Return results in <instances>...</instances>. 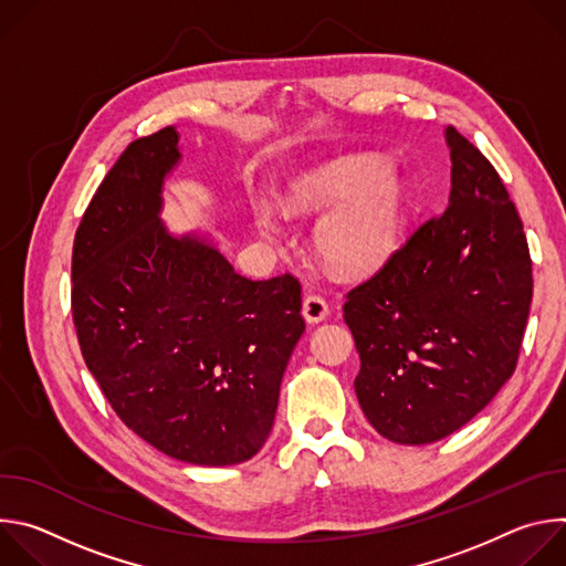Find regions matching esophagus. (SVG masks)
Here are the masks:
<instances>
[{
	"label": "esophagus",
	"instance_id": "1",
	"mask_svg": "<svg viewBox=\"0 0 566 566\" xmlns=\"http://www.w3.org/2000/svg\"><path fill=\"white\" fill-rule=\"evenodd\" d=\"M302 315L306 322H311V325H315V322H322L327 315H329V304L327 300L322 295H306L304 302H302Z\"/></svg>",
	"mask_w": 566,
	"mask_h": 566
}]
</instances>
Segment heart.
<instances>
[{
	"label": "heart",
	"mask_w": 566,
	"mask_h": 566,
	"mask_svg": "<svg viewBox=\"0 0 566 566\" xmlns=\"http://www.w3.org/2000/svg\"><path fill=\"white\" fill-rule=\"evenodd\" d=\"M253 217L258 228L277 237L284 210L255 197ZM284 208L289 212L329 210L315 226L317 255L340 273H367L391 253L400 221V186L378 160H336L295 177L289 184Z\"/></svg>",
	"instance_id": "obj_1"
}]
</instances>
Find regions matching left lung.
<instances>
[{
    "instance_id": "left-lung-1",
    "label": "left lung",
    "mask_w": 566,
    "mask_h": 566,
    "mask_svg": "<svg viewBox=\"0 0 566 566\" xmlns=\"http://www.w3.org/2000/svg\"><path fill=\"white\" fill-rule=\"evenodd\" d=\"M450 203L345 293L360 354L356 396L389 441H439L513 376L533 300L520 212L493 168L452 125Z\"/></svg>"
}]
</instances>
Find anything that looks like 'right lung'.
<instances>
[{
  "instance_id": "1",
  "label": "right lung",
  "mask_w": 566,
  "mask_h": 566,
  "mask_svg": "<svg viewBox=\"0 0 566 566\" xmlns=\"http://www.w3.org/2000/svg\"><path fill=\"white\" fill-rule=\"evenodd\" d=\"M175 127L136 138L75 230L71 313L83 358L118 419L197 465L251 459L271 434L304 334L291 273L249 280L197 237L158 221L179 160Z\"/></svg>"
}]
</instances>
